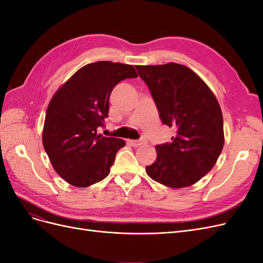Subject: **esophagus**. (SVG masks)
<instances>
[{"instance_id":"obj_1","label":"esophagus","mask_w":263,"mask_h":263,"mask_svg":"<svg viewBox=\"0 0 263 263\" xmlns=\"http://www.w3.org/2000/svg\"><path fill=\"white\" fill-rule=\"evenodd\" d=\"M128 142H129V144H130L132 146H134V147H139V146H141V145L146 144V140H145V139H140V140H128Z\"/></svg>"}]
</instances>
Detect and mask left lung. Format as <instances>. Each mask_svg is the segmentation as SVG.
<instances>
[{"label":"left lung","mask_w":263,"mask_h":263,"mask_svg":"<svg viewBox=\"0 0 263 263\" xmlns=\"http://www.w3.org/2000/svg\"><path fill=\"white\" fill-rule=\"evenodd\" d=\"M136 69L149 87L161 122L177 130L171 142L156 146L157 159L146 172L165 186L192 185L212 170L224 147L218 101L185 66L169 62Z\"/></svg>","instance_id":"left-lung-1"}]
</instances>
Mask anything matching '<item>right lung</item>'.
<instances>
[{
  "label": "right lung",
  "instance_id": "add662e5",
  "mask_svg": "<svg viewBox=\"0 0 263 263\" xmlns=\"http://www.w3.org/2000/svg\"><path fill=\"white\" fill-rule=\"evenodd\" d=\"M137 77L130 65L98 61L79 69L54 93L47 108L43 144L53 169L69 184L86 187L108 176L126 142L97 130L108 117L115 85Z\"/></svg>",
  "mask_w": 263,
  "mask_h": 263
}]
</instances>
